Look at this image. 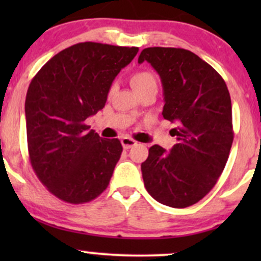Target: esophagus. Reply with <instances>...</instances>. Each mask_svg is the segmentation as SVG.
I'll return each mask as SVG.
<instances>
[{"instance_id": "obj_1", "label": "esophagus", "mask_w": 261, "mask_h": 261, "mask_svg": "<svg viewBox=\"0 0 261 261\" xmlns=\"http://www.w3.org/2000/svg\"><path fill=\"white\" fill-rule=\"evenodd\" d=\"M121 145L125 149H128V148L134 147V146H136L137 142L134 139H131V137L125 136V137H122V139H121Z\"/></svg>"}]
</instances>
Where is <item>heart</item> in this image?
I'll use <instances>...</instances> for the list:
<instances>
[{"label": "heart", "instance_id": "obj_1", "mask_svg": "<svg viewBox=\"0 0 261 261\" xmlns=\"http://www.w3.org/2000/svg\"><path fill=\"white\" fill-rule=\"evenodd\" d=\"M131 85H133L135 91L139 93L151 88V87H157V79H155L154 73L148 70L136 71L131 76Z\"/></svg>", "mask_w": 261, "mask_h": 261}]
</instances>
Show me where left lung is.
I'll use <instances>...</instances> for the list:
<instances>
[{
	"label": "left lung",
	"instance_id": "8db88e82",
	"mask_svg": "<svg viewBox=\"0 0 261 261\" xmlns=\"http://www.w3.org/2000/svg\"><path fill=\"white\" fill-rule=\"evenodd\" d=\"M147 61L163 86L162 115L174 122L178 142L169 152L154 145L141 164L148 194L163 205L184 208L206 196L222 174L233 142L232 103L220 73L194 53L147 47Z\"/></svg>",
	"mask_w": 261,
	"mask_h": 261
}]
</instances>
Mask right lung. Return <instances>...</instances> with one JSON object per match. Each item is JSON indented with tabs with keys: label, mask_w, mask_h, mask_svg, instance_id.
I'll use <instances>...</instances> for the list:
<instances>
[{
	"label": "right lung",
	"mask_w": 261,
	"mask_h": 261,
	"mask_svg": "<svg viewBox=\"0 0 261 261\" xmlns=\"http://www.w3.org/2000/svg\"><path fill=\"white\" fill-rule=\"evenodd\" d=\"M137 51L74 44L32 80L25 97L29 160L39 180L62 201H92L109 185L122 146L118 139L99 137L85 121L103 109L114 79Z\"/></svg>",
	"instance_id": "obj_1"
}]
</instances>
